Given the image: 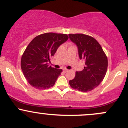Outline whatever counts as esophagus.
<instances>
[{
    "mask_svg": "<svg viewBox=\"0 0 128 128\" xmlns=\"http://www.w3.org/2000/svg\"><path fill=\"white\" fill-rule=\"evenodd\" d=\"M68 70H68V69H63V72H67L68 71Z\"/></svg>",
    "mask_w": 128,
    "mask_h": 128,
    "instance_id": "esophagus-1",
    "label": "esophagus"
}]
</instances>
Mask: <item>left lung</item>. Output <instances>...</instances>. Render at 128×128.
Listing matches in <instances>:
<instances>
[{
	"label": "left lung",
	"mask_w": 128,
	"mask_h": 128,
	"mask_svg": "<svg viewBox=\"0 0 128 128\" xmlns=\"http://www.w3.org/2000/svg\"><path fill=\"white\" fill-rule=\"evenodd\" d=\"M69 36L77 46L79 58L86 62L84 69L76 72V77L69 81V84L78 91H90L104 80L108 68L107 57L93 37L84 34H69Z\"/></svg>",
	"instance_id": "1"
}]
</instances>
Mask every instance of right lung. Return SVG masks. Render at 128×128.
<instances>
[{"mask_svg": "<svg viewBox=\"0 0 128 128\" xmlns=\"http://www.w3.org/2000/svg\"><path fill=\"white\" fill-rule=\"evenodd\" d=\"M69 37L66 34L46 33L37 36L26 48L21 68L26 79L33 87L47 89L55 84L62 70L51 68L50 59Z\"/></svg>", "mask_w": 128, "mask_h": 128, "instance_id": "right-lung-1", "label": "right lung"}]
</instances>
